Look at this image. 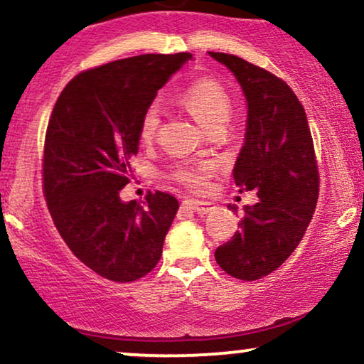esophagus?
<instances>
[{
	"label": "esophagus",
	"instance_id": "1",
	"mask_svg": "<svg viewBox=\"0 0 364 364\" xmlns=\"http://www.w3.org/2000/svg\"><path fill=\"white\" fill-rule=\"evenodd\" d=\"M186 205L191 208V210L196 212V214H208V212L212 210V203H207V202H198V200H186Z\"/></svg>",
	"mask_w": 364,
	"mask_h": 364
}]
</instances>
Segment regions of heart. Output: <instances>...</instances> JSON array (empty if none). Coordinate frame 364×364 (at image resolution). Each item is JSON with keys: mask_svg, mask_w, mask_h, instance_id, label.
Instances as JSON below:
<instances>
[{"mask_svg": "<svg viewBox=\"0 0 364 364\" xmlns=\"http://www.w3.org/2000/svg\"><path fill=\"white\" fill-rule=\"evenodd\" d=\"M178 102L190 112L202 124L207 132L217 127H225L231 116V97L228 90L219 82L212 78H198L186 87L178 95ZM161 114L157 106H150L145 109L140 119L139 135L141 141H150L157 135ZM214 162H198V164H186L176 171V179L191 190L200 191L207 186L208 178L214 174Z\"/></svg>", "mask_w": 364, "mask_h": 364, "instance_id": "b5f03b06", "label": "heart"}]
</instances>
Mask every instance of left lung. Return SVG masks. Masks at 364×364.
Segmentation results:
<instances>
[{
  "instance_id": "1",
  "label": "left lung",
  "mask_w": 364,
  "mask_h": 364,
  "mask_svg": "<svg viewBox=\"0 0 364 364\" xmlns=\"http://www.w3.org/2000/svg\"><path fill=\"white\" fill-rule=\"evenodd\" d=\"M243 89L245 144L232 176L240 191L257 190L231 241L215 250L224 272L257 281L282 265L303 240L318 198V171L306 112L286 82L225 53H208Z\"/></svg>"
}]
</instances>
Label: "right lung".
Wrapping results in <instances>:
<instances>
[{"label":"right lung","instance_id":"add662e5","mask_svg":"<svg viewBox=\"0 0 364 364\" xmlns=\"http://www.w3.org/2000/svg\"><path fill=\"white\" fill-rule=\"evenodd\" d=\"M190 53L141 54L78 73L63 89L44 144V196L78 260L104 279L132 282L161 260L179 203L156 191L123 202L140 119Z\"/></svg>","mask_w":364,"mask_h":364}]
</instances>
